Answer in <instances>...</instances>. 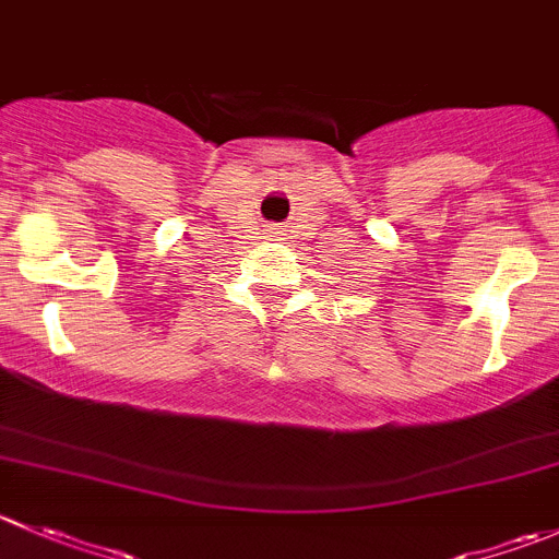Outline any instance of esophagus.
<instances>
[{
  "instance_id": "esophagus-1",
  "label": "esophagus",
  "mask_w": 559,
  "mask_h": 559,
  "mask_svg": "<svg viewBox=\"0 0 559 559\" xmlns=\"http://www.w3.org/2000/svg\"><path fill=\"white\" fill-rule=\"evenodd\" d=\"M273 235H278V231H273Z\"/></svg>"
}]
</instances>
